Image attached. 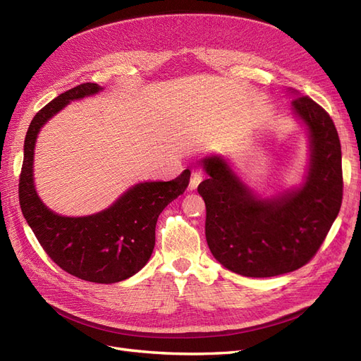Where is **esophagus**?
<instances>
[{"instance_id":"34e87169","label":"esophagus","mask_w":361,"mask_h":361,"mask_svg":"<svg viewBox=\"0 0 361 361\" xmlns=\"http://www.w3.org/2000/svg\"><path fill=\"white\" fill-rule=\"evenodd\" d=\"M203 179V174L200 171H194L192 176H191V180H190V190H195L199 187V183L202 182Z\"/></svg>"}]
</instances>
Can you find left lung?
<instances>
[{"instance_id":"obj_1","label":"left lung","mask_w":361,"mask_h":361,"mask_svg":"<svg viewBox=\"0 0 361 361\" xmlns=\"http://www.w3.org/2000/svg\"><path fill=\"white\" fill-rule=\"evenodd\" d=\"M292 114L305 128L309 158L295 187L264 197L221 155L202 159L199 185L206 204L204 233L212 256L245 277L292 272L316 255L342 204V149L331 117L298 92Z\"/></svg>"}]
</instances>
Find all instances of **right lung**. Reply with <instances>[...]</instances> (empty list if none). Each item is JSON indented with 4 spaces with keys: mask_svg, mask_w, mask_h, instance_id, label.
<instances>
[{
    "mask_svg": "<svg viewBox=\"0 0 361 361\" xmlns=\"http://www.w3.org/2000/svg\"><path fill=\"white\" fill-rule=\"evenodd\" d=\"M104 89L84 82L61 93L32 117L24 143L19 178V203L32 233L47 255L69 274L92 283H117L143 268L155 247L159 214L190 183L187 169L176 179L138 182L106 209L84 216L51 211L35 185V147L40 129L72 101L94 96Z\"/></svg>",
    "mask_w": 361,
    "mask_h": 361,
    "instance_id": "right-lung-1",
    "label": "right lung"
}]
</instances>
